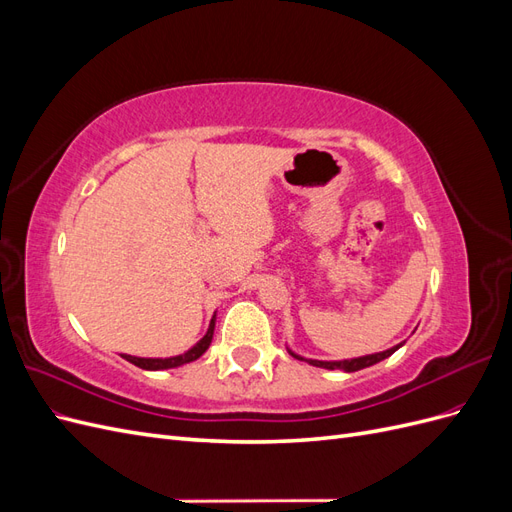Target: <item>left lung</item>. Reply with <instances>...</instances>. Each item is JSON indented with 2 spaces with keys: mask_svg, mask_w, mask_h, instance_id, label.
<instances>
[{
  "mask_svg": "<svg viewBox=\"0 0 512 512\" xmlns=\"http://www.w3.org/2000/svg\"><path fill=\"white\" fill-rule=\"evenodd\" d=\"M397 348H401V344H399V346H393V348H389V350H384V352L369 354V356H361V359H350V361H312V359H303V356H297V354H292V356H297L299 361H307L309 365L324 367V369L359 371V369H365V367H369V365H376V363H380V361H384V359H389V356H391Z\"/></svg>",
  "mask_w": 512,
  "mask_h": 512,
  "instance_id": "1",
  "label": "left lung"
}]
</instances>
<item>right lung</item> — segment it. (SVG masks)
I'll list each match as a JSON object with an SVG mask.
<instances>
[{
	"label": "right lung",
	"mask_w": 512,
	"mask_h": 512,
	"mask_svg": "<svg viewBox=\"0 0 512 512\" xmlns=\"http://www.w3.org/2000/svg\"><path fill=\"white\" fill-rule=\"evenodd\" d=\"M213 327H215V324H213V320H211V324H209V331L205 333V337L200 339V342H198L192 350H188L185 354H179V356H170V359H138V356H130V354H121V356H123V359H126V361H130L132 365L141 367V369H149V371L179 367V365H183V363L196 361L198 356H203V354H205V350H207V348H209V344H211Z\"/></svg>",
	"instance_id": "right-lung-1"
}]
</instances>
